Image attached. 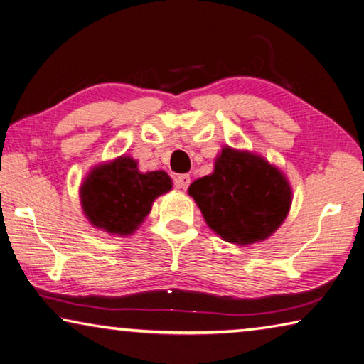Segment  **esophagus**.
<instances>
[{
	"label": "esophagus",
	"instance_id": "1",
	"mask_svg": "<svg viewBox=\"0 0 364 364\" xmlns=\"http://www.w3.org/2000/svg\"><path fill=\"white\" fill-rule=\"evenodd\" d=\"M174 182H176V187H177V188L186 190V188L190 186V176H188V174L177 176V177L174 178Z\"/></svg>",
	"mask_w": 364,
	"mask_h": 364
}]
</instances>
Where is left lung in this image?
<instances>
[{"label": "left lung", "instance_id": "left-lung-1", "mask_svg": "<svg viewBox=\"0 0 364 364\" xmlns=\"http://www.w3.org/2000/svg\"><path fill=\"white\" fill-rule=\"evenodd\" d=\"M206 224L235 245L272 235L287 218L291 188L276 166L259 154L224 146L213 174L188 187Z\"/></svg>", "mask_w": 364, "mask_h": 364}]
</instances>
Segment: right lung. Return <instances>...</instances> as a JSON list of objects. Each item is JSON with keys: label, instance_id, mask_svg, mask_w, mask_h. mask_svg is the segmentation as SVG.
Listing matches in <instances>:
<instances>
[{"label": "right lung", "instance_id": "right-lung-1", "mask_svg": "<svg viewBox=\"0 0 364 364\" xmlns=\"http://www.w3.org/2000/svg\"><path fill=\"white\" fill-rule=\"evenodd\" d=\"M171 188L164 171L143 174L134 158L119 156L88 172L80 186V203L93 228L130 235L145 221L153 201Z\"/></svg>", "mask_w": 364, "mask_h": 364}]
</instances>
